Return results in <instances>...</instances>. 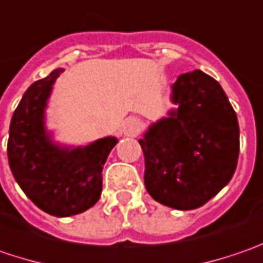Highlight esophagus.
I'll list each match as a JSON object with an SVG mask.
<instances>
[{
    "instance_id": "34e87169",
    "label": "esophagus",
    "mask_w": 263,
    "mask_h": 263,
    "mask_svg": "<svg viewBox=\"0 0 263 263\" xmlns=\"http://www.w3.org/2000/svg\"><path fill=\"white\" fill-rule=\"evenodd\" d=\"M140 129H141V122L131 118V119L125 120L122 131H123V135H126V137H135L140 134Z\"/></svg>"
}]
</instances>
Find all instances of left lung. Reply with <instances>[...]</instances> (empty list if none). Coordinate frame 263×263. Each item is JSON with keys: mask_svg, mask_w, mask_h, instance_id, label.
Segmentation results:
<instances>
[{"mask_svg": "<svg viewBox=\"0 0 263 263\" xmlns=\"http://www.w3.org/2000/svg\"><path fill=\"white\" fill-rule=\"evenodd\" d=\"M175 109L138 140L144 184L156 201L178 211L197 209L231 181L240 152L238 120L222 86L193 70L172 84Z\"/></svg>", "mask_w": 263, "mask_h": 263, "instance_id": "1", "label": "left lung"}]
</instances>
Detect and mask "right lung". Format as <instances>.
<instances>
[{"mask_svg": "<svg viewBox=\"0 0 263 263\" xmlns=\"http://www.w3.org/2000/svg\"><path fill=\"white\" fill-rule=\"evenodd\" d=\"M64 69L26 89L14 110L7 154L13 177L40 209L52 216H72L92 208L103 190V166L116 137H104L86 145H66L47 129L45 110L55 79Z\"/></svg>", "mask_w": 263, "mask_h": 263, "instance_id": "right-lung-1", "label": "right lung"}]
</instances>
